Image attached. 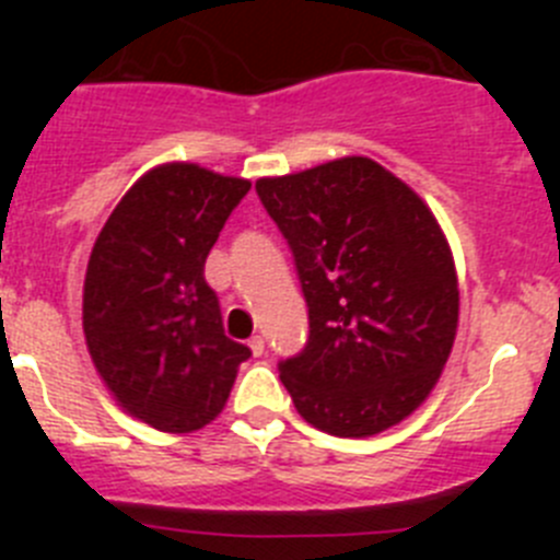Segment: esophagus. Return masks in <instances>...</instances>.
Here are the masks:
<instances>
[{
  "instance_id": "obj_1",
  "label": "esophagus",
  "mask_w": 560,
  "mask_h": 560,
  "mask_svg": "<svg viewBox=\"0 0 560 560\" xmlns=\"http://www.w3.org/2000/svg\"><path fill=\"white\" fill-rule=\"evenodd\" d=\"M249 348H252V353H255V355H264V350H266L264 336H252V339H249Z\"/></svg>"
}]
</instances>
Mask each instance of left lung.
Returning a JSON list of instances; mask_svg holds the SVG:
<instances>
[{"label":"left lung","mask_w":560,"mask_h":560,"mask_svg":"<svg viewBox=\"0 0 560 560\" xmlns=\"http://www.w3.org/2000/svg\"><path fill=\"white\" fill-rule=\"evenodd\" d=\"M255 190L308 305L305 348L277 364L296 412L336 438L400 423L432 393L457 334V275L432 210L368 156Z\"/></svg>","instance_id":"left-lung-1"}]
</instances>
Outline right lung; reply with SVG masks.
I'll return each instance as SVG.
<instances>
[{
    "label": "right lung",
    "mask_w": 560,
    "mask_h": 560,
    "mask_svg": "<svg viewBox=\"0 0 560 560\" xmlns=\"http://www.w3.org/2000/svg\"><path fill=\"white\" fill-rule=\"evenodd\" d=\"M249 182L173 162L114 207L89 257L83 334L120 407L160 432H196L224 409L252 355L224 334L205 264Z\"/></svg>",
    "instance_id": "add662e5"
}]
</instances>
